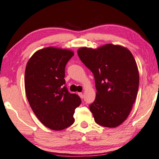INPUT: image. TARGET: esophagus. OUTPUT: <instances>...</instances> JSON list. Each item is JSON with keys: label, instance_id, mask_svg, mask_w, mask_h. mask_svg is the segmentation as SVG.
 I'll return each instance as SVG.
<instances>
[{"label": "esophagus", "instance_id": "obj_1", "mask_svg": "<svg viewBox=\"0 0 159 159\" xmlns=\"http://www.w3.org/2000/svg\"><path fill=\"white\" fill-rule=\"evenodd\" d=\"M79 97L81 98V99H83V94L82 92H79Z\"/></svg>", "mask_w": 159, "mask_h": 159}]
</instances>
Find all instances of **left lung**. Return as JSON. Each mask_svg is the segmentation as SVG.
<instances>
[{
  "instance_id": "8db88e82",
  "label": "left lung",
  "mask_w": 159,
  "mask_h": 159,
  "mask_svg": "<svg viewBox=\"0 0 159 159\" xmlns=\"http://www.w3.org/2000/svg\"><path fill=\"white\" fill-rule=\"evenodd\" d=\"M77 52L94 76L96 99L89 110L95 122L117 127L128 117L137 97L139 72L134 56L128 48L112 44Z\"/></svg>"
}]
</instances>
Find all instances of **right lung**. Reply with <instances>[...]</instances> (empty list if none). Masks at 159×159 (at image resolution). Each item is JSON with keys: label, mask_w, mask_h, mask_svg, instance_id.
<instances>
[{"label": "right lung", "mask_w": 159, "mask_h": 159, "mask_svg": "<svg viewBox=\"0 0 159 159\" xmlns=\"http://www.w3.org/2000/svg\"><path fill=\"white\" fill-rule=\"evenodd\" d=\"M74 54L65 48H42L31 56L25 67V90L30 107L43 125L55 131L74 122V111L81 103L77 94L64 86L65 66Z\"/></svg>", "instance_id": "1"}]
</instances>
